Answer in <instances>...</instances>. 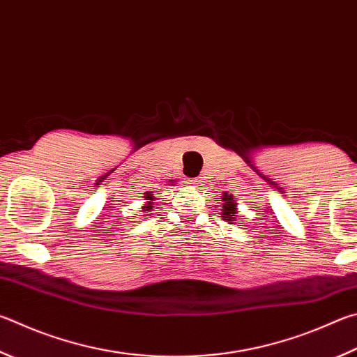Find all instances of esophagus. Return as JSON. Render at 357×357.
Masks as SVG:
<instances>
[{
	"label": "esophagus",
	"mask_w": 357,
	"mask_h": 357,
	"mask_svg": "<svg viewBox=\"0 0 357 357\" xmlns=\"http://www.w3.org/2000/svg\"><path fill=\"white\" fill-rule=\"evenodd\" d=\"M201 181L198 178H185V184H190V185H198Z\"/></svg>",
	"instance_id": "1"
}]
</instances>
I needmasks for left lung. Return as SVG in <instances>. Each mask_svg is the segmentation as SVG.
<instances>
[{"instance_id": "obj_1", "label": "left lung", "mask_w": 357, "mask_h": 357, "mask_svg": "<svg viewBox=\"0 0 357 357\" xmlns=\"http://www.w3.org/2000/svg\"><path fill=\"white\" fill-rule=\"evenodd\" d=\"M222 201H223V203H222V207H223V209H222V217L225 220H228L229 223L231 222H236L237 217L234 215V213L237 212V203H236L234 199H232L231 193H229V195H228V193H225V195L222 197Z\"/></svg>"}]
</instances>
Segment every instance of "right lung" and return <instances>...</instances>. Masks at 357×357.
Masks as SVG:
<instances>
[{"label":"right lung","mask_w":357,"mask_h":357,"mask_svg":"<svg viewBox=\"0 0 357 357\" xmlns=\"http://www.w3.org/2000/svg\"><path fill=\"white\" fill-rule=\"evenodd\" d=\"M145 199H150V201H153V197H151V192H148V195L145 197ZM153 209V206H151V203H148V204H145L144 206V211H151Z\"/></svg>","instance_id":"right-lung-1"}]
</instances>
